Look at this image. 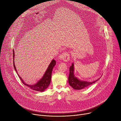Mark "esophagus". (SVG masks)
<instances>
[{"label": "esophagus", "mask_w": 121, "mask_h": 121, "mask_svg": "<svg viewBox=\"0 0 121 121\" xmlns=\"http://www.w3.org/2000/svg\"><path fill=\"white\" fill-rule=\"evenodd\" d=\"M59 59L65 62L69 61L70 58V54L68 52H64L61 54L59 56Z\"/></svg>", "instance_id": "obj_1"}]
</instances>
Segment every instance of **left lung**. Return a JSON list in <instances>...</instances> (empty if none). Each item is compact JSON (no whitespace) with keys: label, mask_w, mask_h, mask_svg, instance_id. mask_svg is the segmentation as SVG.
Wrapping results in <instances>:
<instances>
[{"label":"left lung","mask_w":121,"mask_h":121,"mask_svg":"<svg viewBox=\"0 0 121 121\" xmlns=\"http://www.w3.org/2000/svg\"><path fill=\"white\" fill-rule=\"evenodd\" d=\"M74 65L72 64V65L70 67V73L68 77V82L70 85L72 87L74 90H79L84 88H87L90 86L92 84L96 82L99 79L93 81L92 82H89L84 81H81L76 77L74 75Z\"/></svg>","instance_id":"left-lung-1"}]
</instances>
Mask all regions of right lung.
<instances>
[{"instance_id":"right-lung-1","label":"right lung","mask_w":121,"mask_h":121,"mask_svg":"<svg viewBox=\"0 0 121 121\" xmlns=\"http://www.w3.org/2000/svg\"><path fill=\"white\" fill-rule=\"evenodd\" d=\"M14 50H13V67L14 68V70L16 72L19 77L22 81V82L23 84L29 87L30 89L38 91H40L43 92L44 91L49 85L50 82H51V74H52V70L56 65V62L54 59H53L51 63H50L47 70H46L45 73H44L43 76L42 78L38 82L35 84L33 85H29L26 83H25L22 80V79L20 77V76L18 75V73L17 72L14 63Z\"/></svg>"}]
</instances>
